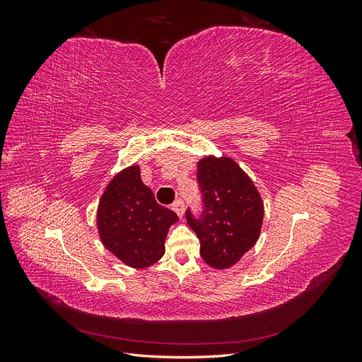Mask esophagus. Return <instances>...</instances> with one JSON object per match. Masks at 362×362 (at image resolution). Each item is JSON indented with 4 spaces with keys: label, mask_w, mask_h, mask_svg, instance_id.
I'll use <instances>...</instances> for the list:
<instances>
[{
    "label": "esophagus",
    "mask_w": 362,
    "mask_h": 362,
    "mask_svg": "<svg viewBox=\"0 0 362 362\" xmlns=\"http://www.w3.org/2000/svg\"><path fill=\"white\" fill-rule=\"evenodd\" d=\"M172 210L180 216V218H182L184 217V202L181 199H178L177 202L172 205Z\"/></svg>",
    "instance_id": "1"
}]
</instances>
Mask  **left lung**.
Masks as SVG:
<instances>
[{
    "label": "left lung",
    "instance_id": "obj_1",
    "mask_svg": "<svg viewBox=\"0 0 362 362\" xmlns=\"http://www.w3.org/2000/svg\"><path fill=\"white\" fill-rule=\"evenodd\" d=\"M204 211L199 218L187 210V223L201 242L208 266H234L259 238L264 202L247 173L231 157L206 156L198 161Z\"/></svg>",
    "mask_w": 362,
    "mask_h": 362
}]
</instances>
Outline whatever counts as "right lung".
Listing matches in <instances>:
<instances>
[{"instance_id": "right-lung-1", "label": "right lung", "mask_w": 362, "mask_h": 362, "mask_svg": "<svg viewBox=\"0 0 362 362\" xmlns=\"http://www.w3.org/2000/svg\"><path fill=\"white\" fill-rule=\"evenodd\" d=\"M178 216L157 204L140 178V166L117 172L105 187L96 226L105 249L133 269H146L164 255V240Z\"/></svg>"}]
</instances>
